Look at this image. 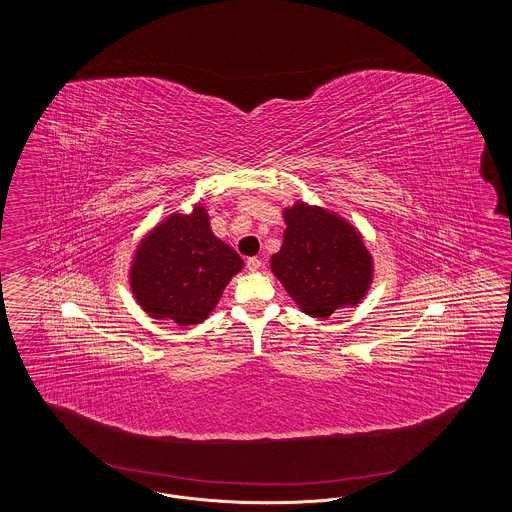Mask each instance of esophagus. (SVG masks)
Here are the masks:
<instances>
[{"label": "esophagus", "instance_id": "obj_1", "mask_svg": "<svg viewBox=\"0 0 512 512\" xmlns=\"http://www.w3.org/2000/svg\"><path fill=\"white\" fill-rule=\"evenodd\" d=\"M261 267H263V261H261V259H257V257H249V259H247V270H249V272H257Z\"/></svg>", "mask_w": 512, "mask_h": 512}]
</instances>
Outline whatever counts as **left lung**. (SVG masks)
<instances>
[{"label": "left lung", "mask_w": 512, "mask_h": 512, "mask_svg": "<svg viewBox=\"0 0 512 512\" xmlns=\"http://www.w3.org/2000/svg\"><path fill=\"white\" fill-rule=\"evenodd\" d=\"M284 244L270 257V268L311 317H330L355 307L372 284V255L361 232L340 215L297 201L284 209Z\"/></svg>", "instance_id": "1"}]
</instances>
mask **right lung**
Listing matches in <instances>:
<instances>
[{
  "mask_svg": "<svg viewBox=\"0 0 512 512\" xmlns=\"http://www.w3.org/2000/svg\"><path fill=\"white\" fill-rule=\"evenodd\" d=\"M242 268V257L211 232L207 209L197 203L190 215L172 213L140 242L130 288L149 317L190 326L215 311Z\"/></svg>",
  "mask_w": 512,
  "mask_h": 512,
  "instance_id": "obj_1",
  "label": "right lung"
}]
</instances>
